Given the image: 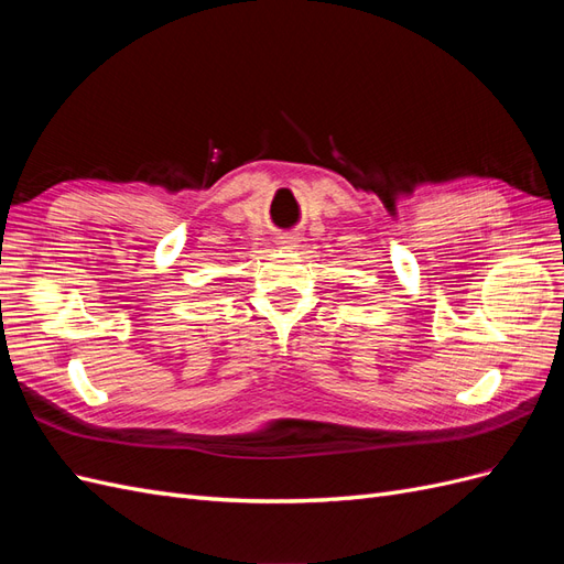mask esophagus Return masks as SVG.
<instances>
[{"mask_svg": "<svg viewBox=\"0 0 564 564\" xmlns=\"http://www.w3.org/2000/svg\"><path fill=\"white\" fill-rule=\"evenodd\" d=\"M280 245L284 249H292V247H296V237L294 235H284V237H280Z\"/></svg>", "mask_w": 564, "mask_h": 564, "instance_id": "obj_1", "label": "esophagus"}]
</instances>
